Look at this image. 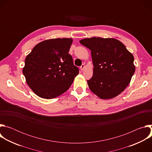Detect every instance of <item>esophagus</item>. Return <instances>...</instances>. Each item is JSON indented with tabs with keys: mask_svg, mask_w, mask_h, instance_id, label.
I'll return each instance as SVG.
<instances>
[{
	"mask_svg": "<svg viewBox=\"0 0 152 152\" xmlns=\"http://www.w3.org/2000/svg\"><path fill=\"white\" fill-rule=\"evenodd\" d=\"M84 69H85V65H84V64H82V66L80 67V69L81 71H82V70H84Z\"/></svg>",
	"mask_w": 152,
	"mask_h": 152,
	"instance_id": "1",
	"label": "esophagus"
}]
</instances>
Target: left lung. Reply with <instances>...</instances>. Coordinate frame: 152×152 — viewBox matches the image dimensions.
I'll use <instances>...</instances> for the list:
<instances>
[{"label": "left lung", "instance_id": "1", "mask_svg": "<svg viewBox=\"0 0 152 152\" xmlns=\"http://www.w3.org/2000/svg\"><path fill=\"white\" fill-rule=\"evenodd\" d=\"M80 42L91 53L93 75L87 80L91 91L103 99L114 98L123 92L135 71L133 55L114 38L93 37Z\"/></svg>", "mask_w": 152, "mask_h": 152}]
</instances>
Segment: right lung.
<instances>
[{"label": "right lung", "instance_id": "right-lung-1", "mask_svg": "<svg viewBox=\"0 0 152 152\" xmlns=\"http://www.w3.org/2000/svg\"><path fill=\"white\" fill-rule=\"evenodd\" d=\"M72 38H55L37 45L25 59L23 73L32 90L50 99L66 92L79 70L69 53Z\"/></svg>", "mask_w": 152, "mask_h": 152}]
</instances>
